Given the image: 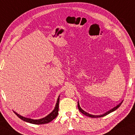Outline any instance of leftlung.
<instances>
[{"instance_id":"8db88e82","label":"left lung","mask_w":135,"mask_h":135,"mask_svg":"<svg viewBox=\"0 0 135 135\" xmlns=\"http://www.w3.org/2000/svg\"><path fill=\"white\" fill-rule=\"evenodd\" d=\"M122 103H123V101H122V102H121V103H119V104L117 105V106L114 107V108L112 109L111 110H109V111H108V112H107L106 113H105L104 114H103V115H98V116L92 115H90V114H89V113H88L84 111L81 108L80 106V105H79V103H78V109H79V110L80 111V112H81L83 114H84V115H85L86 116H88V117H90V118H101V117H104V116L107 115H108V114H109L110 113H111V112H112L115 111V110H117V109L118 108V107H119L120 106V105H121V104H122Z\"/></svg>"}]
</instances>
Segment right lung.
Wrapping results in <instances>:
<instances>
[{
  "label": "right lung",
  "instance_id": "obj_1",
  "mask_svg": "<svg viewBox=\"0 0 135 135\" xmlns=\"http://www.w3.org/2000/svg\"><path fill=\"white\" fill-rule=\"evenodd\" d=\"M59 97L57 99V103H56V105L55 109H54V110L52 112L49 114L48 115L46 116V117L41 118L40 119H30V118H25L23 117H22L20 115H18L15 112H14V113L16 114L17 117L20 118L23 121H25V122H28V123H31V124H47L51 122V121H52L54 119L57 117L58 114H59Z\"/></svg>",
  "mask_w": 135,
  "mask_h": 135
}]
</instances>
